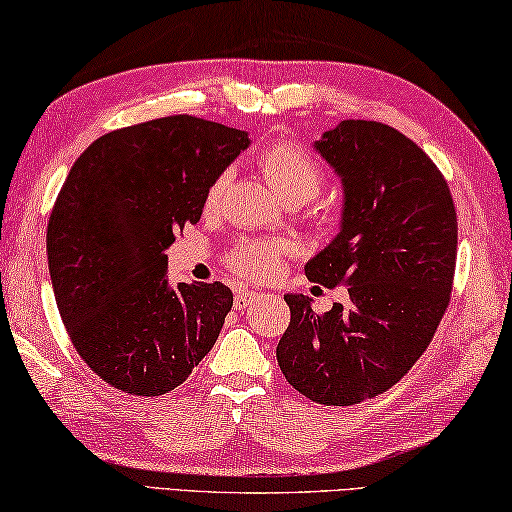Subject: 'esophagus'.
<instances>
[{
  "mask_svg": "<svg viewBox=\"0 0 512 512\" xmlns=\"http://www.w3.org/2000/svg\"><path fill=\"white\" fill-rule=\"evenodd\" d=\"M255 298H257L255 291L239 289L237 294H234V307H237V310H246V307H250V305L255 303Z\"/></svg>",
  "mask_w": 512,
  "mask_h": 512,
  "instance_id": "obj_1",
  "label": "esophagus"
}]
</instances>
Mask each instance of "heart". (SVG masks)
Instances as JSON below:
<instances>
[{
    "mask_svg": "<svg viewBox=\"0 0 512 512\" xmlns=\"http://www.w3.org/2000/svg\"><path fill=\"white\" fill-rule=\"evenodd\" d=\"M259 164H262L266 180L273 186V191L285 202L296 200L303 205V202L316 198V193L323 186L321 166L316 164V159L310 152L296 148V145H271L269 150H264ZM227 182H230V170H223L207 189V207H214L221 200ZM289 253L291 246L285 241L243 239L230 250L227 262H230L234 273L255 280H266L280 273L282 262H285Z\"/></svg>",
    "mask_w": 512,
    "mask_h": 512,
    "instance_id": "b5f03b06",
    "label": "heart"
}]
</instances>
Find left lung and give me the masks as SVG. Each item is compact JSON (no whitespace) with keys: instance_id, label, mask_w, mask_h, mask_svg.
Instances as JSON below:
<instances>
[{"instance_id":"left-lung-1","label":"left lung","mask_w":512,"mask_h":512,"mask_svg":"<svg viewBox=\"0 0 512 512\" xmlns=\"http://www.w3.org/2000/svg\"><path fill=\"white\" fill-rule=\"evenodd\" d=\"M314 150L342 180L344 202L337 237L305 275L346 285L348 303L319 316L312 298L287 294L275 355L307 399L353 405L399 383L431 344L451 296L458 218L440 170L394 127L342 120Z\"/></svg>"}]
</instances>
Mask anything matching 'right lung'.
<instances>
[{"label":"right lung","mask_w":512,"mask_h":512,"mask_svg":"<svg viewBox=\"0 0 512 512\" xmlns=\"http://www.w3.org/2000/svg\"><path fill=\"white\" fill-rule=\"evenodd\" d=\"M248 145L241 129L168 116L100 136L70 168L47 225V264L72 344L111 387L166 394L216 344L232 291L170 285L166 250Z\"/></svg>","instance_id":"right-lung-1"}]
</instances>
